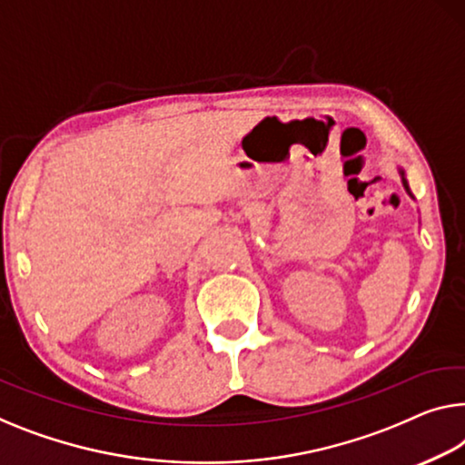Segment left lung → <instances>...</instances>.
<instances>
[{"label": "left lung", "instance_id": "8db88e82", "mask_svg": "<svg viewBox=\"0 0 465 465\" xmlns=\"http://www.w3.org/2000/svg\"><path fill=\"white\" fill-rule=\"evenodd\" d=\"M399 173H401V179H403V188H405L407 193H410V196H411V190H410V185H407V179H405V171L399 169ZM411 198H413V196H411Z\"/></svg>", "mask_w": 465, "mask_h": 465}]
</instances>
